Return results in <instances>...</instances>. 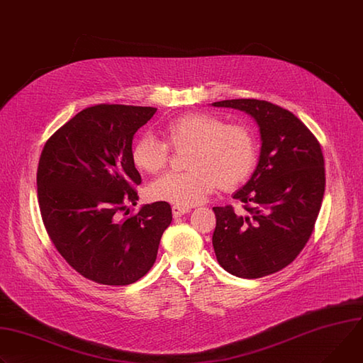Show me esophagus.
Instances as JSON below:
<instances>
[{
	"mask_svg": "<svg viewBox=\"0 0 363 363\" xmlns=\"http://www.w3.org/2000/svg\"><path fill=\"white\" fill-rule=\"evenodd\" d=\"M186 213H189V208H186V207H179V206H174L172 207L174 217H181V216H184Z\"/></svg>",
	"mask_w": 363,
	"mask_h": 363,
	"instance_id": "esophagus-1",
	"label": "esophagus"
}]
</instances>
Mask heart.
Segmentation results:
<instances>
[{
    "label": "heart",
    "mask_w": 363,
    "mask_h": 363,
    "mask_svg": "<svg viewBox=\"0 0 363 363\" xmlns=\"http://www.w3.org/2000/svg\"><path fill=\"white\" fill-rule=\"evenodd\" d=\"M164 138L140 136L131 146L135 167L145 174L156 175L168 167L171 149L186 152L182 174H168L149 188L150 199L179 207L203 203L218 186L230 191L243 184L256 163V139L243 124L225 123L208 113H186L163 125Z\"/></svg>",
    "instance_id": "b5f03b06"
}]
</instances>
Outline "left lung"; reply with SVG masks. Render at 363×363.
Masks as SVG:
<instances>
[{"label": "left lung", "instance_id": "8db88e82", "mask_svg": "<svg viewBox=\"0 0 363 363\" xmlns=\"http://www.w3.org/2000/svg\"><path fill=\"white\" fill-rule=\"evenodd\" d=\"M213 106L250 114L262 139L252 178L233 195L245 211L213 208L217 260L239 278L275 274L300 255L314 230L325 186L321 146L300 118L269 101L240 98Z\"/></svg>", "mask_w": 363, "mask_h": 363}]
</instances>
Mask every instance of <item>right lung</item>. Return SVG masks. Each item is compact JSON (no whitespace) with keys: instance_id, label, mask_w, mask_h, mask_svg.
I'll return each mask as SVG.
<instances>
[{"instance_id":"right-lung-1","label":"right lung","mask_w":363,"mask_h":363,"mask_svg":"<svg viewBox=\"0 0 363 363\" xmlns=\"http://www.w3.org/2000/svg\"><path fill=\"white\" fill-rule=\"evenodd\" d=\"M157 108L123 104L86 107L48 139L38 167V200L46 232L60 256L84 278L128 285L153 267L171 206L138 214L142 178L130 150L136 131Z\"/></svg>"}]
</instances>
